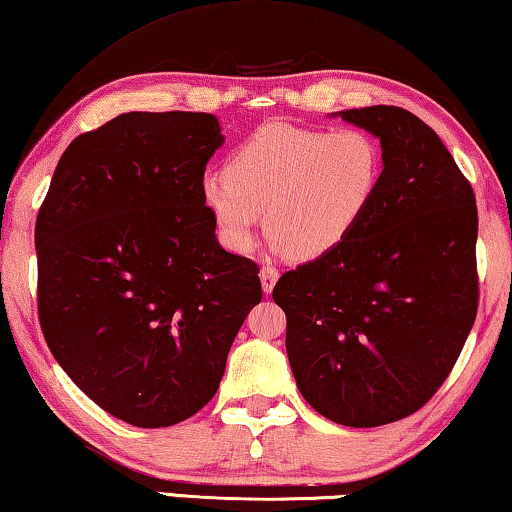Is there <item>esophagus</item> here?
I'll list each match as a JSON object with an SVG mask.
<instances>
[{"label":"esophagus","mask_w":512,"mask_h":512,"mask_svg":"<svg viewBox=\"0 0 512 512\" xmlns=\"http://www.w3.org/2000/svg\"><path fill=\"white\" fill-rule=\"evenodd\" d=\"M259 278H262V287L266 294L273 292V287H276V282L280 278V273L276 266H262V271H259Z\"/></svg>","instance_id":"34e87169"}]
</instances>
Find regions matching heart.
Instances as JSON below:
<instances>
[{"label":"heart","mask_w":512,"mask_h":512,"mask_svg":"<svg viewBox=\"0 0 512 512\" xmlns=\"http://www.w3.org/2000/svg\"><path fill=\"white\" fill-rule=\"evenodd\" d=\"M381 142L363 128L322 131L271 121L232 151L225 172L202 179V197L227 243L253 246L266 211L273 239L294 259L340 248L384 181Z\"/></svg>","instance_id":"obj_1"}]
</instances>
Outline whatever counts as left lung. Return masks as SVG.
<instances>
[{
    "instance_id": "1",
    "label": "left lung",
    "mask_w": 512,
    "mask_h": 512,
    "mask_svg": "<svg viewBox=\"0 0 512 512\" xmlns=\"http://www.w3.org/2000/svg\"><path fill=\"white\" fill-rule=\"evenodd\" d=\"M340 117L379 137L386 170L363 223L333 253L287 271L276 301L308 404L377 427L430 402L478 312V209L439 135L395 105Z\"/></svg>"
}]
</instances>
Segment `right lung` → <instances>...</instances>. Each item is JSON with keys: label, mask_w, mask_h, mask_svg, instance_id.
<instances>
[{"label": "right lung", "mask_w": 512, "mask_h": 512, "mask_svg": "<svg viewBox=\"0 0 512 512\" xmlns=\"http://www.w3.org/2000/svg\"><path fill=\"white\" fill-rule=\"evenodd\" d=\"M207 112H128L68 144L36 216L38 322L87 398L135 427L197 414L223 379L259 266L216 239Z\"/></svg>", "instance_id": "right-lung-1"}]
</instances>
